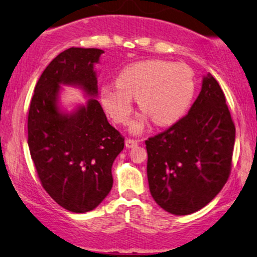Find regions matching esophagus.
<instances>
[{"label":"esophagus","instance_id":"esophagus-1","mask_svg":"<svg viewBox=\"0 0 257 257\" xmlns=\"http://www.w3.org/2000/svg\"><path fill=\"white\" fill-rule=\"evenodd\" d=\"M138 145H139L138 140H134V139H126L125 140V147L126 148H134Z\"/></svg>","mask_w":257,"mask_h":257}]
</instances>
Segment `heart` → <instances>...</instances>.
I'll use <instances>...</instances> for the list:
<instances>
[{"mask_svg":"<svg viewBox=\"0 0 257 257\" xmlns=\"http://www.w3.org/2000/svg\"><path fill=\"white\" fill-rule=\"evenodd\" d=\"M116 83L100 89V103L113 122L126 124L134 111L133 98H138L140 108L148 115L132 123L134 134L144 131L149 116L159 125L179 121L196 92L193 71L187 65L161 59L128 65L118 73Z\"/></svg>","mask_w":257,"mask_h":257,"instance_id":"obj_1","label":"heart"}]
</instances>
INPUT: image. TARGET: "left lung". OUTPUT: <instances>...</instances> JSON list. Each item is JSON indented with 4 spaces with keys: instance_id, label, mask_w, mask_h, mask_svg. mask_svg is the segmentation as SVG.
Listing matches in <instances>:
<instances>
[{
    "instance_id": "1",
    "label": "left lung",
    "mask_w": 257,
    "mask_h": 257,
    "mask_svg": "<svg viewBox=\"0 0 257 257\" xmlns=\"http://www.w3.org/2000/svg\"><path fill=\"white\" fill-rule=\"evenodd\" d=\"M235 132L223 90L207 73L187 115L146 140L149 190L158 205L177 216L207 205L229 179Z\"/></svg>"
}]
</instances>
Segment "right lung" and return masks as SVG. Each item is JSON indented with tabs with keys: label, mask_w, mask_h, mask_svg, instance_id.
Wrapping results in <instances>:
<instances>
[{
	"label": "right lung",
	"mask_w": 257,
	"mask_h": 257,
	"mask_svg": "<svg viewBox=\"0 0 257 257\" xmlns=\"http://www.w3.org/2000/svg\"><path fill=\"white\" fill-rule=\"evenodd\" d=\"M98 48L71 47L48 64L39 78L28 111V147L39 180L52 199L76 213L93 210L112 187L111 166L124 138L91 98L72 115L57 106L60 84H77L97 95L93 64Z\"/></svg>",
	"instance_id": "obj_1"
}]
</instances>
